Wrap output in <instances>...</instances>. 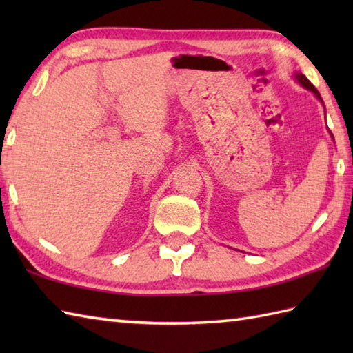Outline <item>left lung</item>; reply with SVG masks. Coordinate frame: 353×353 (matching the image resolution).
I'll use <instances>...</instances> for the list:
<instances>
[{
  "mask_svg": "<svg viewBox=\"0 0 353 353\" xmlns=\"http://www.w3.org/2000/svg\"><path fill=\"white\" fill-rule=\"evenodd\" d=\"M294 79L299 81V85H302L305 89H308V91H311L314 95H316L317 97V99L320 100V103L321 104H323V100H321V97H320V92L317 91V89L316 88H314V85L311 83V81L308 80V79H306L305 76H303V74L302 72H294ZM323 108H325V104H323ZM329 133H331V138L334 139V137H332V132L331 130H329Z\"/></svg>",
  "mask_w": 353,
  "mask_h": 353,
  "instance_id": "8db88e82",
  "label": "left lung"
}]
</instances>
